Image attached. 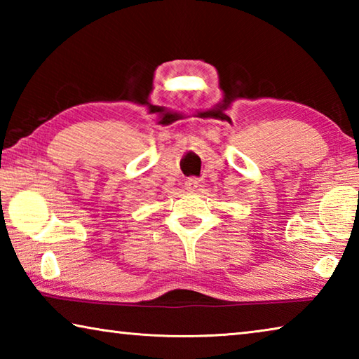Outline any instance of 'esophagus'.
<instances>
[{
	"label": "esophagus",
	"instance_id": "esophagus-1",
	"mask_svg": "<svg viewBox=\"0 0 359 359\" xmlns=\"http://www.w3.org/2000/svg\"><path fill=\"white\" fill-rule=\"evenodd\" d=\"M198 187H199V180H198L196 177H191V179H188V180L185 182V188H187L188 191L198 190Z\"/></svg>",
	"mask_w": 359,
	"mask_h": 359
}]
</instances>
